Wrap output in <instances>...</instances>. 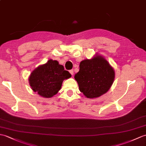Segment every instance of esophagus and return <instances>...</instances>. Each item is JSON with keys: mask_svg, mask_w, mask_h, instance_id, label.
<instances>
[{"mask_svg": "<svg viewBox=\"0 0 146 146\" xmlns=\"http://www.w3.org/2000/svg\"><path fill=\"white\" fill-rule=\"evenodd\" d=\"M70 74H72V75H73V74H74L73 70H70Z\"/></svg>", "mask_w": 146, "mask_h": 146, "instance_id": "obj_1", "label": "esophagus"}]
</instances>
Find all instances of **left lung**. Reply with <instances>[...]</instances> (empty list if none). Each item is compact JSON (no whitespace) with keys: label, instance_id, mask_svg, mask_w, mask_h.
<instances>
[{"label":"left lung","instance_id":"left-lung-1","mask_svg":"<svg viewBox=\"0 0 146 146\" xmlns=\"http://www.w3.org/2000/svg\"><path fill=\"white\" fill-rule=\"evenodd\" d=\"M115 73L108 61L96 55L81 61L80 71L74 75L80 91L88 98H96L106 93L114 82Z\"/></svg>","mask_w":146,"mask_h":146}]
</instances>
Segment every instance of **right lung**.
<instances>
[{
  "mask_svg": "<svg viewBox=\"0 0 146 146\" xmlns=\"http://www.w3.org/2000/svg\"><path fill=\"white\" fill-rule=\"evenodd\" d=\"M70 77L71 74L64 70L63 65L58 61L50 59L36 68L30 74L29 81L34 92L43 98H50L58 92L63 80Z\"/></svg>",
  "mask_w": 146,
  "mask_h": 146,
  "instance_id": "add662e5",
  "label": "right lung"
}]
</instances>
